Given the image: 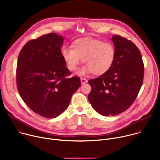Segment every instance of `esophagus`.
<instances>
[{
	"label": "esophagus",
	"mask_w": 160,
	"mask_h": 160,
	"mask_svg": "<svg viewBox=\"0 0 160 160\" xmlns=\"http://www.w3.org/2000/svg\"><path fill=\"white\" fill-rule=\"evenodd\" d=\"M86 82H87V80L85 78H81V83H82V84H84Z\"/></svg>",
	"instance_id": "obj_1"
}]
</instances>
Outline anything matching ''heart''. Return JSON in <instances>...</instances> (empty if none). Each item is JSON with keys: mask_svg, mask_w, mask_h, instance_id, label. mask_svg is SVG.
Instances as JSON below:
<instances>
[{"mask_svg": "<svg viewBox=\"0 0 160 160\" xmlns=\"http://www.w3.org/2000/svg\"><path fill=\"white\" fill-rule=\"evenodd\" d=\"M61 55L69 71H75L82 59L85 65L79 71L80 75L92 72L101 75L110 70L116 59L117 52L111 43L84 38L74 41L72 48H63Z\"/></svg>", "mask_w": 160, "mask_h": 160, "instance_id": "obj_1", "label": "heart"}]
</instances>
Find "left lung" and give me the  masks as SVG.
Segmentation results:
<instances>
[{"label":"left lung","mask_w":160,"mask_h":160,"mask_svg":"<svg viewBox=\"0 0 160 160\" xmlns=\"http://www.w3.org/2000/svg\"><path fill=\"white\" fill-rule=\"evenodd\" d=\"M116 59L110 70L88 81L91 91L88 99L101 115L115 116L133 104L144 80V66L141 52L131 40L115 35Z\"/></svg>","instance_id":"8db88e82"}]
</instances>
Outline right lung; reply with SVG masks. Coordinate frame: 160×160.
Instances as JSON below:
<instances>
[{"label":"right lung","instance_id":"1","mask_svg":"<svg viewBox=\"0 0 160 160\" xmlns=\"http://www.w3.org/2000/svg\"><path fill=\"white\" fill-rule=\"evenodd\" d=\"M62 42L55 33L43 35L27 42L18 59L19 94L32 111L46 118L61 114L81 85L78 77H68L71 72L61 55Z\"/></svg>","mask_w":160,"mask_h":160}]
</instances>
